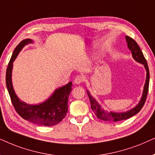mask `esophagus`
I'll use <instances>...</instances> for the list:
<instances>
[{"label": "esophagus", "instance_id": "esophagus-1", "mask_svg": "<svg viewBox=\"0 0 155 155\" xmlns=\"http://www.w3.org/2000/svg\"><path fill=\"white\" fill-rule=\"evenodd\" d=\"M84 81V77L81 75L76 76L74 79V83L76 84H80Z\"/></svg>", "mask_w": 155, "mask_h": 155}]
</instances>
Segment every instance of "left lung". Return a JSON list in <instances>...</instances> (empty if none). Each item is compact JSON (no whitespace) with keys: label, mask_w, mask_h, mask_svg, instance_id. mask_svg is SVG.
Listing matches in <instances>:
<instances>
[{"label":"left lung","mask_w":155,"mask_h":155,"mask_svg":"<svg viewBox=\"0 0 155 155\" xmlns=\"http://www.w3.org/2000/svg\"><path fill=\"white\" fill-rule=\"evenodd\" d=\"M125 39H126L127 43V47H128L129 49L132 52V55H133V59H135L136 61H137V62L142 64L145 68L146 71H147V76H146V81L145 86H144L143 94H142V98L140 99V102L138 103V104L135 107V108L130 109V110H127V112L116 113L113 112V111L108 112V111L105 110L104 108H101V105L93 98L91 95L90 94L89 91H88V90L86 91L88 98H89L91 102V107L92 110L94 111L95 115H96V117H98V118L103 120L105 121L117 122V121L127 120L130 118V117H133V115H136L137 113L140 112V110H141L142 108L144 106V104H145L146 98H147L150 83V71L147 61H146L145 57H144L143 55V53L142 52L140 47L138 46L137 43L136 42L133 38H130L128 36H125Z\"/></svg>","instance_id":"obj_1"}]
</instances>
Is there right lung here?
Here are the masks:
<instances>
[{"instance_id":"right-lung-1","label":"right lung","mask_w":155,"mask_h":155,"mask_svg":"<svg viewBox=\"0 0 155 155\" xmlns=\"http://www.w3.org/2000/svg\"><path fill=\"white\" fill-rule=\"evenodd\" d=\"M30 43H32V40L25 39L15 47L6 70V86L16 112L22 118L40 125L52 126L60 123L67 115L68 98L71 91L72 82L57 88L47 101L42 104L30 105L20 101L16 96L12 84L13 63L21 49Z\"/></svg>"}]
</instances>
